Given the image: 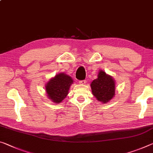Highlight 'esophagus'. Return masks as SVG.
I'll return each mask as SVG.
<instances>
[{
  "label": "esophagus",
  "instance_id": "esophagus-1",
  "mask_svg": "<svg viewBox=\"0 0 153 153\" xmlns=\"http://www.w3.org/2000/svg\"><path fill=\"white\" fill-rule=\"evenodd\" d=\"M86 83V80H80L79 81V84H85Z\"/></svg>",
  "mask_w": 153,
  "mask_h": 153
}]
</instances>
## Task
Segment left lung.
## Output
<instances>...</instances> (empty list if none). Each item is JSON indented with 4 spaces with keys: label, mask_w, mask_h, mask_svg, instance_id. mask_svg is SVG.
<instances>
[{
    "label": "left lung",
    "mask_w": 153,
    "mask_h": 153,
    "mask_svg": "<svg viewBox=\"0 0 153 153\" xmlns=\"http://www.w3.org/2000/svg\"><path fill=\"white\" fill-rule=\"evenodd\" d=\"M92 93L98 101L108 103L115 94V82L111 76L100 70L98 77L91 82Z\"/></svg>",
    "instance_id": "left-lung-1"
}]
</instances>
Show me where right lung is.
I'll return each mask as SVG.
<instances>
[{"mask_svg":"<svg viewBox=\"0 0 153 153\" xmlns=\"http://www.w3.org/2000/svg\"><path fill=\"white\" fill-rule=\"evenodd\" d=\"M74 80L65 73L56 75L45 84V91L48 98L53 102L59 103L67 96Z\"/></svg>","mask_w":153,"mask_h":153,"instance_id":"add662e5","label":"right lung"}]
</instances>
